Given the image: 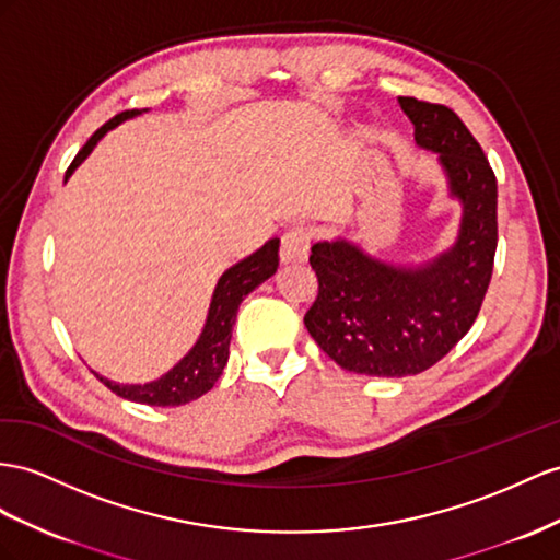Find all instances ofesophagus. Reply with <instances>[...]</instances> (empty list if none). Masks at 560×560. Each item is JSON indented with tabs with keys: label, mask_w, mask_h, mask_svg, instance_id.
Wrapping results in <instances>:
<instances>
[{
	"label": "esophagus",
	"mask_w": 560,
	"mask_h": 560,
	"mask_svg": "<svg viewBox=\"0 0 560 560\" xmlns=\"http://www.w3.org/2000/svg\"><path fill=\"white\" fill-rule=\"evenodd\" d=\"M312 243V232L307 226H291L281 238V262H305Z\"/></svg>",
	"instance_id": "obj_1"
}]
</instances>
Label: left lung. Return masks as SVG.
<instances>
[{
	"label": "left lung",
	"mask_w": 560,
	"mask_h": 560,
	"mask_svg": "<svg viewBox=\"0 0 560 560\" xmlns=\"http://www.w3.org/2000/svg\"><path fill=\"white\" fill-rule=\"evenodd\" d=\"M397 102L464 200L462 234L423 269L383 265L348 241L314 243L319 293L305 314L310 336L338 366L383 378L421 374L468 334L497 253V177L482 147L452 108L413 96Z\"/></svg>",
	"instance_id": "left-lung-1"
}]
</instances>
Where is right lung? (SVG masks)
<instances>
[{
	"mask_svg": "<svg viewBox=\"0 0 560 560\" xmlns=\"http://www.w3.org/2000/svg\"><path fill=\"white\" fill-rule=\"evenodd\" d=\"M137 113H139L137 108L122 110L116 118H110L108 122L98 127V130L88 139V143L78 151L73 163L68 165L66 179L73 175V170L90 155V151L96 147L98 139H102L108 130H113L118 122H122L125 118L137 116ZM277 267H279V238H271L260 250L246 257V260H241L232 269H226L218 281V289H214L203 334H200L194 350L186 354L175 369L167 371L163 378L147 385H118L102 378L98 374L96 378L118 397L130 399V402H139V405H151V407H179L208 393L212 385L218 383V378L222 376V371L226 366L229 340H232V328L236 322L241 300L275 275Z\"/></svg>",
	"mask_w": 560,
	"mask_h": 560,
	"instance_id": "add662e5",
	"label": "right lung"
}]
</instances>
